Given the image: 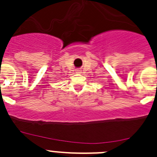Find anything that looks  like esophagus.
Returning <instances> with one entry per match:
<instances>
[{
	"mask_svg": "<svg viewBox=\"0 0 157 157\" xmlns=\"http://www.w3.org/2000/svg\"><path fill=\"white\" fill-rule=\"evenodd\" d=\"M77 72H78V73H81V70H79V69H78V70H76Z\"/></svg>",
	"mask_w": 157,
	"mask_h": 157,
	"instance_id": "1",
	"label": "esophagus"
}]
</instances>
